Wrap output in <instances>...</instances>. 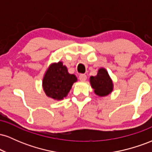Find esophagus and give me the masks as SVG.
<instances>
[{
    "label": "esophagus",
    "instance_id": "esophagus-1",
    "mask_svg": "<svg viewBox=\"0 0 152 152\" xmlns=\"http://www.w3.org/2000/svg\"><path fill=\"white\" fill-rule=\"evenodd\" d=\"M86 78H87V76H86V75H85V74H81L79 76V79H80V81H85L86 80Z\"/></svg>",
    "mask_w": 152,
    "mask_h": 152
}]
</instances>
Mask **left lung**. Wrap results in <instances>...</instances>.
I'll return each mask as SVG.
<instances>
[{
	"instance_id": "8db88e82",
	"label": "left lung",
	"mask_w": 152,
	"mask_h": 152,
	"mask_svg": "<svg viewBox=\"0 0 152 152\" xmlns=\"http://www.w3.org/2000/svg\"><path fill=\"white\" fill-rule=\"evenodd\" d=\"M89 81L94 93L100 97L106 96L114 90L112 79L104 68H100L96 76H91Z\"/></svg>"
}]
</instances>
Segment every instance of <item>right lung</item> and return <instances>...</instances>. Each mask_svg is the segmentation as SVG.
<instances>
[{
    "mask_svg": "<svg viewBox=\"0 0 152 152\" xmlns=\"http://www.w3.org/2000/svg\"><path fill=\"white\" fill-rule=\"evenodd\" d=\"M77 80L74 74H69L62 61L53 63L48 66L43 77V89L48 97L61 101L67 96Z\"/></svg>",
    "mask_w": 152,
    "mask_h": 152,
    "instance_id": "obj_1",
    "label": "right lung"
}]
</instances>
